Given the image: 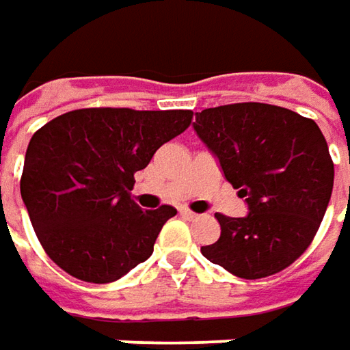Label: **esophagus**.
I'll use <instances>...</instances> for the list:
<instances>
[{"label": "esophagus", "instance_id": "esophagus-1", "mask_svg": "<svg viewBox=\"0 0 350 350\" xmlns=\"http://www.w3.org/2000/svg\"><path fill=\"white\" fill-rule=\"evenodd\" d=\"M179 212H181V216H185L187 220H195V218H198V214H195L193 210L189 208H181Z\"/></svg>", "mask_w": 350, "mask_h": 350}]
</instances>
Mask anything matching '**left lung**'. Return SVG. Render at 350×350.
<instances>
[{"mask_svg":"<svg viewBox=\"0 0 350 350\" xmlns=\"http://www.w3.org/2000/svg\"><path fill=\"white\" fill-rule=\"evenodd\" d=\"M198 138L218 157L224 177L249 214H216L222 234L200 247L239 278H265L310 247L333 191V161L312 118L267 103H234L196 113Z\"/></svg>","mask_w":350,"mask_h":350,"instance_id":"1","label":"left lung"}]
</instances>
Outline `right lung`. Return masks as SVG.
<instances>
[{"mask_svg": "<svg viewBox=\"0 0 350 350\" xmlns=\"http://www.w3.org/2000/svg\"><path fill=\"white\" fill-rule=\"evenodd\" d=\"M193 111L77 109L34 132L21 196L46 255L68 275L107 284L154 253L173 206L142 210L134 173L185 132Z\"/></svg>", "mask_w": 350, "mask_h": 350, "instance_id": "1", "label": "right lung"}]
</instances>
